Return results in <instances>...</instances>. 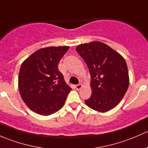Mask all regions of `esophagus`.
<instances>
[{
    "label": "esophagus",
    "mask_w": 148,
    "mask_h": 148,
    "mask_svg": "<svg viewBox=\"0 0 148 148\" xmlns=\"http://www.w3.org/2000/svg\"><path fill=\"white\" fill-rule=\"evenodd\" d=\"M75 88L77 90H80V88H82V84H80V83H79V84L75 85Z\"/></svg>",
    "instance_id": "esophagus-1"
}]
</instances>
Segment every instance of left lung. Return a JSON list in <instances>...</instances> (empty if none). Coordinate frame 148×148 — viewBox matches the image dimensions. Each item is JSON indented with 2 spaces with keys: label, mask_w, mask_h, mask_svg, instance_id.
<instances>
[{
  "label": "left lung",
  "mask_w": 148,
  "mask_h": 148,
  "mask_svg": "<svg viewBox=\"0 0 148 148\" xmlns=\"http://www.w3.org/2000/svg\"><path fill=\"white\" fill-rule=\"evenodd\" d=\"M76 51L90 74L92 95L85 100L87 106L101 112L116 107L129 86L128 70L123 56L98 41L79 45Z\"/></svg>",
  "instance_id": "left-lung-1"
}]
</instances>
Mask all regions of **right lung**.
Here are the masks:
<instances>
[{
	"label": "right lung",
	"instance_id": "obj_1",
	"mask_svg": "<svg viewBox=\"0 0 148 148\" xmlns=\"http://www.w3.org/2000/svg\"><path fill=\"white\" fill-rule=\"evenodd\" d=\"M69 46L48 47L33 53L22 63L18 88L31 110L49 115L61 109L71 88L59 71L58 63Z\"/></svg>",
	"mask_w": 148,
	"mask_h": 148
}]
</instances>
